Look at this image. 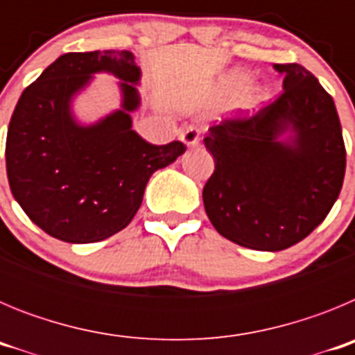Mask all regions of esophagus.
<instances>
[{
	"label": "esophagus",
	"instance_id": "1",
	"mask_svg": "<svg viewBox=\"0 0 355 355\" xmlns=\"http://www.w3.org/2000/svg\"><path fill=\"white\" fill-rule=\"evenodd\" d=\"M181 140L184 142V146L188 147H196L199 146L200 142V130L197 126H188L181 131Z\"/></svg>",
	"mask_w": 355,
	"mask_h": 355
}]
</instances>
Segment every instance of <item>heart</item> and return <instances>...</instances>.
<instances>
[{
    "label": "heart",
    "instance_id": "b5f03b06",
    "mask_svg": "<svg viewBox=\"0 0 355 355\" xmlns=\"http://www.w3.org/2000/svg\"><path fill=\"white\" fill-rule=\"evenodd\" d=\"M249 81H250V76L247 74V72L234 71L227 80V90L231 94H238L240 90L245 89L247 85H249ZM265 97H266L265 90H258V92L254 94V101H263Z\"/></svg>",
    "mask_w": 355,
    "mask_h": 355
}]
</instances>
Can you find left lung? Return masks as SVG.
I'll use <instances>...</instances> for the list:
<instances>
[{"instance_id":"left-lung-1","label":"left lung","mask_w":355,"mask_h":355,"mask_svg":"<svg viewBox=\"0 0 355 355\" xmlns=\"http://www.w3.org/2000/svg\"><path fill=\"white\" fill-rule=\"evenodd\" d=\"M283 94L250 117L224 119L205 139L215 171L205 209L224 238L283 250L318 227L343 187L347 150L336 106L311 72L275 64ZM291 132L290 141H281Z\"/></svg>"}]
</instances>
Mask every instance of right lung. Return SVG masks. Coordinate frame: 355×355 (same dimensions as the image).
<instances>
[{
  "label": "right lung",
  "mask_w": 355,
  "mask_h": 355,
  "mask_svg": "<svg viewBox=\"0 0 355 355\" xmlns=\"http://www.w3.org/2000/svg\"><path fill=\"white\" fill-rule=\"evenodd\" d=\"M96 71L121 80L123 108L81 127L70 101ZM140 67L130 51L65 53L19 97L6 133V175L30 220L53 238L92 243L114 236L139 211L149 178L187 150L153 146L131 130Z\"/></svg>",
  "instance_id": "add662e5"
}]
</instances>
